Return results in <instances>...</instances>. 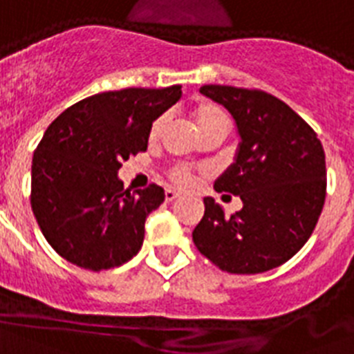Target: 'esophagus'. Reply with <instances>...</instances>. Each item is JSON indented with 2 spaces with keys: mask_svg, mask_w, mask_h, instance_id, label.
Returning <instances> with one entry per match:
<instances>
[{
  "mask_svg": "<svg viewBox=\"0 0 354 354\" xmlns=\"http://www.w3.org/2000/svg\"><path fill=\"white\" fill-rule=\"evenodd\" d=\"M176 198H180V194H178L176 191H171V189H167V191H165V201H167V203L174 201Z\"/></svg>",
  "mask_w": 354,
  "mask_h": 354,
  "instance_id": "obj_1",
  "label": "esophagus"
}]
</instances>
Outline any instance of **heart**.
<instances>
[{
	"instance_id": "obj_1",
	"label": "heart",
	"mask_w": 354,
	"mask_h": 354,
	"mask_svg": "<svg viewBox=\"0 0 354 354\" xmlns=\"http://www.w3.org/2000/svg\"><path fill=\"white\" fill-rule=\"evenodd\" d=\"M191 113L192 117H194L196 124H198V127H200V131L205 136L218 135V133L225 135L227 133L228 118L218 104L209 102V100H201V102L192 106ZM165 122H167V115H160V117L154 118L149 129L151 142L158 140V136L162 135L163 127H165ZM165 174H167L169 182L172 185L187 189V187H191L194 183L196 176L200 174V171H196L189 163H172V165L167 167Z\"/></svg>"
}]
</instances>
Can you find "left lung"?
<instances>
[{
	"mask_svg": "<svg viewBox=\"0 0 354 354\" xmlns=\"http://www.w3.org/2000/svg\"><path fill=\"white\" fill-rule=\"evenodd\" d=\"M200 91L236 118V163L214 189L241 198L227 218L212 198L192 232L196 248L228 273H263L292 259L313 234L326 201V154L317 133L263 90L205 84Z\"/></svg>",
	"mask_w": 354,
	"mask_h": 354,
	"instance_id": "1",
	"label": "left lung"
}]
</instances>
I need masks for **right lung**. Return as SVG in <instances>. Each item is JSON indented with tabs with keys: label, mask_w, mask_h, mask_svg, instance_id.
Returning a JSON list of instances; mask_svg holds the SVG:
<instances>
[{
	"label": "right lung",
	"mask_w": 354,
	"mask_h": 354,
	"mask_svg": "<svg viewBox=\"0 0 354 354\" xmlns=\"http://www.w3.org/2000/svg\"><path fill=\"white\" fill-rule=\"evenodd\" d=\"M180 97L178 84L104 91L64 109L44 131L32 158L30 205L68 263L100 272L138 254L145 218L165 194L156 183L124 189L117 172L147 149L153 120Z\"/></svg>",
	"instance_id": "1"
}]
</instances>
